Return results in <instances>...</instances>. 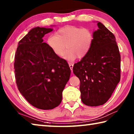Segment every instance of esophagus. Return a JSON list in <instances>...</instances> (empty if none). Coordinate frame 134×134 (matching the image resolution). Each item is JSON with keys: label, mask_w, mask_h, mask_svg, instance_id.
<instances>
[{"label": "esophagus", "mask_w": 134, "mask_h": 134, "mask_svg": "<svg viewBox=\"0 0 134 134\" xmlns=\"http://www.w3.org/2000/svg\"><path fill=\"white\" fill-rule=\"evenodd\" d=\"M69 67L70 68V69H71V70L72 71V68H73V65L74 64L72 63H69Z\"/></svg>", "instance_id": "esophagus-1"}]
</instances>
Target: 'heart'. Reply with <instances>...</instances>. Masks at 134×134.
Masks as SVG:
<instances>
[{
  "mask_svg": "<svg viewBox=\"0 0 134 134\" xmlns=\"http://www.w3.org/2000/svg\"><path fill=\"white\" fill-rule=\"evenodd\" d=\"M93 39V34L90 29L68 25L59 29L55 35H49L47 39V44L58 57L62 56L66 45L67 49L63 58L69 61H74L77 57H85L89 54Z\"/></svg>",
  "mask_w": 134,
  "mask_h": 134,
  "instance_id": "obj_1",
  "label": "heart"
}]
</instances>
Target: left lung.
Segmentation results:
<instances>
[{
  "instance_id": "8db88e82",
  "label": "left lung",
  "mask_w": 134,
  "mask_h": 134,
  "mask_svg": "<svg viewBox=\"0 0 134 134\" xmlns=\"http://www.w3.org/2000/svg\"><path fill=\"white\" fill-rule=\"evenodd\" d=\"M93 32V42L89 54L73 67L80 81L82 102L97 106L110 98L121 78V55L115 35L101 22Z\"/></svg>"
}]
</instances>
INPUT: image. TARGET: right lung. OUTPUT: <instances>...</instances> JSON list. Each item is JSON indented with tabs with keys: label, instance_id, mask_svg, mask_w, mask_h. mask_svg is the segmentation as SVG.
I'll use <instances>...</instances> for the list:
<instances>
[{
	"label": "right lung",
	"instance_id": "add662e5",
	"mask_svg": "<svg viewBox=\"0 0 134 134\" xmlns=\"http://www.w3.org/2000/svg\"><path fill=\"white\" fill-rule=\"evenodd\" d=\"M51 31L39 26L31 29L18 43L15 56L18 90L31 105L43 110L53 109L62 102L71 73L66 61L43 42L44 35Z\"/></svg>",
	"mask_w": 134,
	"mask_h": 134
}]
</instances>
